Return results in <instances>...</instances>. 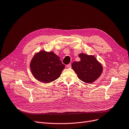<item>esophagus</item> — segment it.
I'll return each instance as SVG.
<instances>
[{"label":"esophagus","mask_w":129,"mask_h":129,"mask_svg":"<svg viewBox=\"0 0 129 129\" xmlns=\"http://www.w3.org/2000/svg\"><path fill=\"white\" fill-rule=\"evenodd\" d=\"M66 68H71V64H69L66 65Z\"/></svg>","instance_id":"34e87169"}]
</instances>
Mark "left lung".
I'll return each instance as SVG.
<instances>
[{"label": "left lung", "mask_w": 129, "mask_h": 129, "mask_svg": "<svg viewBox=\"0 0 129 129\" xmlns=\"http://www.w3.org/2000/svg\"><path fill=\"white\" fill-rule=\"evenodd\" d=\"M80 61H74L72 68L78 77L83 82L91 83L101 76L103 66L94 56L81 53Z\"/></svg>", "instance_id": "left-lung-1"}]
</instances>
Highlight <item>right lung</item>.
<instances>
[{
  "label": "right lung",
  "instance_id": "1",
  "mask_svg": "<svg viewBox=\"0 0 129 129\" xmlns=\"http://www.w3.org/2000/svg\"><path fill=\"white\" fill-rule=\"evenodd\" d=\"M64 68L59 57L52 51H40L34 56L30 63L33 76L44 83H49L58 79Z\"/></svg>",
  "mask_w": 129,
  "mask_h": 129
}]
</instances>
